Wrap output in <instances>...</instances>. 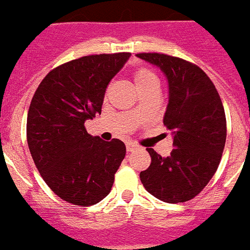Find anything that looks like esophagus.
I'll use <instances>...</instances> for the list:
<instances>
[{
    "mask_svg": "<svg viewBox=\"0 0 250 250\" xmlns=\"http://www.w3.org/2000/svg\"><path fill=\"white\" fill-rule=\"evenodd\" d=\"M125 148H127V152H133V150H136L139 148V145H136L135 143H127Z\"/></svg>",
    "mask_w": 250,
    "mask_h": 250,
    "instance_id": "esophagus-1",
    "label": "esophagus"
}]
</instances>
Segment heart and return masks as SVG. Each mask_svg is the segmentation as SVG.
I'll return each instance as SVG.
<instances>
[{"mask_svg":"<svg viewBox=\"0 0 250 250\" xmlns=\"http://www.w3.org/2000/svg\"><path fill=\"white\" fill-rule=\"evenodd\" d=\"M133 80H135V84H136L137 88H140V86L145 85V84L150 83V82L157 79L154 72L150 71L149 68L140 67L133 72Z\"/></svg>","mask_w":250,"mask_h":250,"instance_id":"obj_1","label":"heart"}]
</instances>
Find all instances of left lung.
<instances>
[{"mask_svg":"<svg viewBox=\"0 0 250 250\" xmlns=\"http://www.w3.org/2000/svg\"><path fill=\"white\" fill-rule=\"evenodd\" d=\"M156 64L168 82L164 125L174 136L168 157L152 148L150 166L140 172L145 189L161 201L186 202L196 197L215 174L225 149L226 114L218 90L196 64L161 53H139Z\"/></svg>","mask_w":250,"mask_h":250,"instance_id":"1","label":"left lung"}]
</instances>
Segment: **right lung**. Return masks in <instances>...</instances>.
I'll use <instances>...</instances> for the list:
<instances>
[{"label": "right lung", "mask_w": 250, "mask_h": 250, "mask_svg": "<svg viewBox=\"0 0 250 250\" xmlns=\"http://www.w3.org/2000/svg\"><path fill=\"white\" fill-rule=\"evenodd\" d=\"M131 53L94 54L72 60L45 76L27 115V141L45 183L64 201L97 204L110 193L125 156L123 141L90 136L85 121L101 114L110 80Z\"/></svg>", "instance_id": "1"}]
</instances>
